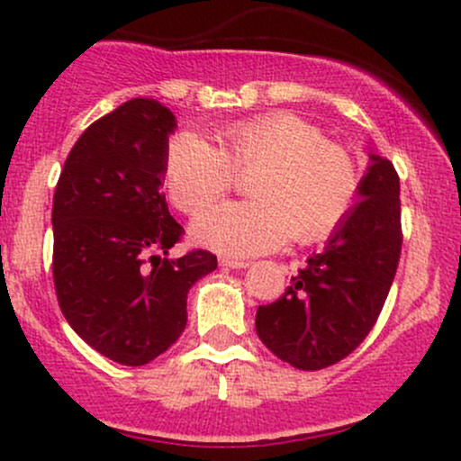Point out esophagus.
I'll return each instance as SVG.
<instances>
[{"label":"esophagus","mask_w":461,"mask_h":461,"mask_svg":"<svg viewBox=\"0 0 461 461\" xmlns=\"http://www.w3.org/2000/svg\"><path fill=\"white\" fill-rule=\"evenodd\" d=\"M221 267H225V268H247L249 267V262H245V260H231V258H221Z\"/></svg>","instance_id":"34e87169"}]
</instances>
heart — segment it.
I'll return each mask as SVG.
<instances>
[{
	"instance_id": "b5f03b06",
	"label": "heart",
	"mask_w": 461,
	"mask_h": 461,
	"mask_svg": "<svg viewBox=\"0 0 461 461\" xmlns=\"http://www.w3.org/2000/svg\"><path fill=\"white\" fill-rule=\"evenodd\" d=\"M234 173H253L247 184L253 199L214 205L193 223L199 245L234 258L275 251L293 236L305 245L325 240L359 190L353 158L290 113L227 125L219 147L190 130L168 142L167 188L184 212H199L225 194Z\"/></svg>"
}]
</instances>
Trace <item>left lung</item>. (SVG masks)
<instances>
[{
    "label": "left lung",
    "instance_id": "left-lung-1",
    "mask_svg": "<svg viewBox=\"0 0 461 461\" xmlns=\"http://www.w3.org/2000/svg\"><path fill=\"white\" fill-rule=\"evenodd\" d=\"M368 160L359 201L325 249L312 253L282 297L258 308L260 340L299 370L331 366L368 336L399 267V176L377 153Z\"/></svg>",
    "mask_w": 461,
    "mask_h": 461
}]
</instances>
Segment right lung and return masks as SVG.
<instances>
[{"label":"right lung","instance_id":"add662e5","mask_svg":"<svg viewBox=\"0 0 461 461\" xmlns=\"http://www.w3.org/2000/svg\"><path fill=\"white\" fill-rule=\"evenodd\" d=\"M176 114L130 99L84 130L54 194V284L71 330L116 364L142 366L186 327L194 282L216 256L168 258L182 225L162 194Z\"/></svg>","mask_w":461,"mask_h":461}]
</instances>
